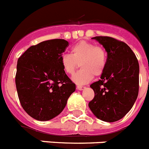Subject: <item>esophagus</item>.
<instances>
[{"label": "esophagus", "instance_id": "obj_1", "mask_svg": "<svg viewBox=\"0 0 149 149\" xmlns=\"http://www.w3.org/2000/svg\"><path fill=\"white\" fill-rule=\"evenodd\" d=\"M85 88H86L85 86H81V85H77V89H78V90H83V89H84Z\"/></svg>", "mask_w": 149, "mask_h": 149}]
</instances>
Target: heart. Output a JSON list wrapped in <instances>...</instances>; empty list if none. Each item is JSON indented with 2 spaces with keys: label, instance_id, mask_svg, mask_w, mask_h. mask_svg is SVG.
Here are the masks:
<instances>
[{
  "label": "heart",
  "instance_id": "obj_1",
  "mask_svg": "<svg viewBox=\"0 0 149 149\" xmlns=\"http://www.w3.org/2000/svg\"><path fill=\"white\" fill-rule=\"evenodd\" d=\"M60 62L63 71L68 75H73L81 66V69L74 74L72 80L77 84H85L94 75L98 77L104 72L107 64V54L101 46L81 41L72 47L71 54L62 55Z\"/></svg>",
  "mask_w": 149,
  "mask_h": 149
}]
</instances>
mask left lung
Returning a JSON list of instances; mask_svg holds the SVG:
<instances>
[{
  "label": "left lung",
  "instance_id": "obj_1",
  "mask_svg": "<svg viewBox=\"0 0 149 149\" xmlns=\"http://www.w3.org/2000/svg\"><path fill=\"white\" fill-rule=\"evenodd\" d=\"M107 53L106 69L90 87L95 93L89 107L95 116L104 122L123 118L132 108L139 93V67L131 48L110 36H95Z\"/></svg>",
  "mask_w": 149,
  "mask_h": 149
}]
</instances>
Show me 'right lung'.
Wrapping results in <instances>:
<instances>
[{
    "instance_id": "obj_1",
    "label": "right lung",
    "mask_w": 149,
    "mask_h": 149,
    "mask_svg": "<svg viewBox=\"0 0 149 149\" xmlns=\"http://www.w3.org/2000/svg\"><path fill=\"white\" fill-rule=\"evenodd\" d=\"M66 40L51 39L33 45L18 58L15 85L20 103L39 121L53 119L65 108L75 84L63 71L60 59Z\"/></svg>"
}]
</instances>
